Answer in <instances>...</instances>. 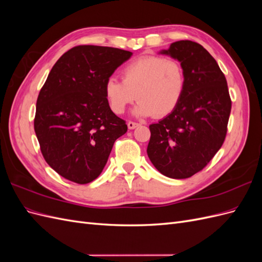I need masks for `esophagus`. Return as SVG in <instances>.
<instances>
[{
  "label": "esophagus",
  "mask_w": 262,
  "mask_h": 262,
  "mask_svg": "<svg viewBox=\"0 0 262 262\" xmlns=\"http://www.w3.org/2000/svg\"><path fill=\"white\" fill-rule=\"evenodd\" d=\"M139 125H140V124L137 123V122H133V121H129V122H128V128H129L130 130L136 129L137 126H139Z\"/></svg>",
  "instance_id": "obj_1"
}]
</instances>
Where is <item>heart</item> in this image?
Returning <instances> with one entry per match:
<instances>
[{
    "mask_svg": "<svg viewBox=\"0 0 262 262\" xmlns=\"http://www.w3.org/2000/svg\"><path fill=\"white\" fill-rule=\"evenodd\" d=\"M185 89V70L178 61L145 55L122 69V81L109 77L104 90L110 108L117 115L123 114L138 98L132 110L134 116L163 118L177 108Z\"/></svg>",
    "mask_w": 262,
    "mask_h": 262,
    "instance_id": "1",
    "label": "heart"
}]
</instances>
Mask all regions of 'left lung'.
<instances>
[{
    "label": "left lung",
    "instance_id": "obj_1",
    "mask_svg": "<svg viewBox=\"0 0 262 262\" xmlns=\"http://www.w3.org/2000/svg\"><path fill=\"white\" fill-rule=\"evenodd\" d=\"M160 53L180 62L186 89L177 108L149 125L146 152L164 176L185 179L202 170L223 144L232 101L225 75L201 45L180 40Z\"/></svg>",
    "mask_w": 262,
    "mask_h": 262
}]
</instances>
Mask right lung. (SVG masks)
Returning a JSON list of instances; mask_svg holds the SVG:
<instances>
[{"label":"right lung","mask_w":262,"mask_h":262,"mask_svg":"<svg viewBox=\"0 0 262 262\" xmlns=\"http://www.w3.org/2000/svg\"><path fill=\"white\" fill-rule=\"evenodd\" d=\"M132 52L77 46L55 62L38 95L34 126L41 153L60 176L85 185L104 169L128 130L105 96V83Z\"/></svg>","instance_id":"add662e5"}]
</instances>
